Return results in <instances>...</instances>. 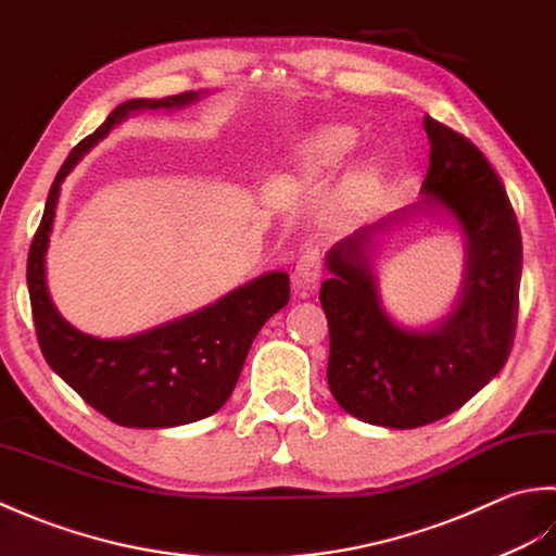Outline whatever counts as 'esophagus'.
Returning <instances> with one entry per match:
<instances>
[{"mask_svg": "<svg viewBox=\"0 0 556 556\" xmlns=\"http://www.w3.org/2000/svg\"><path fill=\"white\" fill-rule=\"evenodd\" d=\"M319 278H321V254L319 249H304L302 256L298 258V264H294V274H292V282H294V292L300 294V298H307L319 286Z\"/></svg>", "mask_w": 556, "mask_h": 556, "instance_id": "34e87169", "label": "esophagus"}]
</instances>
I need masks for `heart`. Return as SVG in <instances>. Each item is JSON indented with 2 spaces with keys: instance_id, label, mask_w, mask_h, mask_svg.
Segmentation results:
<instances>
[{
  "instance_id": "b5f03b06",
  "label": "heart",
  "mask_w": 556,
  "mask_h": 556,
  "mask_svg": "<svg viewBox=\"0 0 556 556\" xmlns=\"http://www.w3.org/2000/svg\"><path fill=\"white\" fill-rule=\"evenodd\" d=\"M357 146V134L350 127H324L314 131L300 143L298 149V169L304 177H321L326 173H333V169L341 167L348 155L353 153ZM381 179V163L379 161H367L357 167L353 175V187L355 194H367L371 187H377Z\"/></svg>"
}]
</instances>
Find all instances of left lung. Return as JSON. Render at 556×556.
<instances>
[{"label": "left lung", "mask_w": 556, "mask_h": 556, "mask_svg": "<svg viewBox=\"0 0 556 556\" xmlns=\"http://www.w3.org/2000/svg\"><path fill=\"white\" fill-rule=\"evenodd\" d=\"M429 169L422 199L365 225L326 254L319 300L328 319V389L362 422L415 429L456 413L508 359L518 319L523 244L502 179L466 136L425 115ZM429 214L464 240L454 309L427 327L399 325L382 307L372 249L395 224Z\"/></svg>", "instance_id": "8db88e82"}]
</instances>
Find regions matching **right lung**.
Wrapping results in <instances>:
<instances>
[{"label":"right lung","mask_w":556,"mask_h":556,"mask_svg":"<svg viewBox=\"0 0 556 556\" xmlns=\"http://www.w3.org/2000/svg\"><path fill=\"white\" fill-rule=\"evenodd\" d=\"M203 90L167 98H134L117 105L66 157L50 187L40 228L28 254V292L38 343L54 374L108 420L136 429H167L203 420L230 399L249 348L262 326L290 300V276L270 270L220 300L149 331L98 338L78 331L56 312L45 276L56 201L64 177L98 141L131 115L179 110Z\"/></svg>","instance_id":"right-lung-1"}]
</instances>
